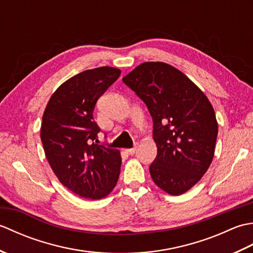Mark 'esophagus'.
<instances>
[{"mask_svg": "<svg viewBox=\"0 0 253 253\" xmlns=\"http://www.w3.org/2000/svg\"><path fill=\"white\" fill-rule=\"evenodd\" d=\"M137 149H138V144H135V147H133V148H130V149H126L125 151H126V153L132 155V154H135V152L137 151Z\"/></svg>", "mask_w": 253, "mask_h": 253, "instance_id": "esophagus-1", "label": "esophagus"}]
</instances>
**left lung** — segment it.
Listing matches in <instances>:
<instances>
[{
    "mask_svg": "<svg viewBox=\"0 0 253 253\" xmlns=\"http://www.w3.org/2000/svg\"><path fill=\"white\" fill-rule=\"evenodd\" d=\"M153 121L158 155L150 165L154 184L179 196L206 174L214 157L217 122L207 95L178 69L146 62L123 78Z\"/></svg>",
    "mask_w": 253,
    "mask_h": 253,
    "instance_id": "left-lung-1",
    "label": "left lung"
}]
</instances>
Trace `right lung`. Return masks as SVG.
<instances>
[{"mask_svg": "<svg viewBox=\"0 0 253 253\" xmlns=\"http://www.w3.org/2000/svg\"><path fill=\"white\" fill-rule=\"evenodd\" d=\"M121 75L103 66L75 75L52 94L42 117L41 141L52 170L75 195L105 198L121 173V152L98 144L96 101Z\"/></svg>", "mask_w": 253, "mask_h": 253, "instance_id": "obj_1", "label": "right lung"}]
</instances>
